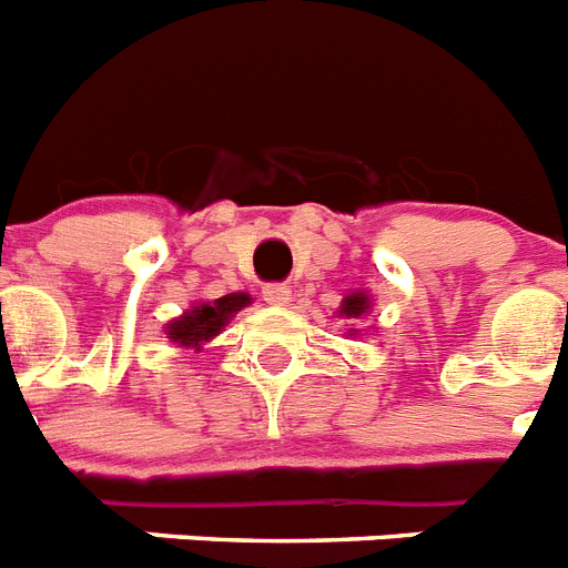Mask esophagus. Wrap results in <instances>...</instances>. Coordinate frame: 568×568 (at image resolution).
Returning <instances> with one entry per match:
<instances>
[{"label": "esophagus", "instance_id": "esophagus-1", "mask_svg": "<svg viewBox=\"0 0 568 568\" xmlns=\"http://www.w3.org/2000/svg\"><path fill=\"white\" fill-rule=\"evenodd\" d=\"M290 296H293V293H290L287 284H266V287H263V302H266V305L284 307L290 305Z\"/></svg>", "mask_w": 568, "mask_h": 568}]
</instances>
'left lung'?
Returning <instances> with one entry per match:
<instances>
[{
  "label": "left lung",
  "mask_w": 568,
  "mask_h": 568,
  "mask_svg": "<svg viewBox=\"0 0 568 568\" xmlns=\"http://www.w3.org/2000/svg\"><path fill=\"white\" fill-rule=\"evenodd\" d=\"M372 302L369 296L363 293V290H357V293H348L346 298H343V305H339V316H346V320H363L366 313H369ZM357 331V328H352Z\"/></svg>",
  "instance_id": "8db88e82"
}]
</instances>
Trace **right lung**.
<instances>
[{
    "label": "right lung",
    "mask_w": 568,
    "mask_h": 568,
    "mask_svg": "<svg viewBox=\"0 0 568 568\" xmlns=\"http://www.w3.org/2000/svg\"><path fill=\"white\" fill-rule=\"evenodd\" d=\"M248 302H252V298H248L246 293H231V296H222L216 298V302H199V305H193L190 311L181 313L179 320H172L170 325H166V337H170V343H175V346L199 348L202 343L216 337V334L229 325L231 316L237 311H243Z\"/></svg>",
    "instance_id": "1"
}]
</instances>
